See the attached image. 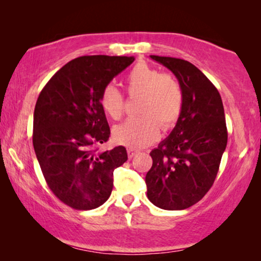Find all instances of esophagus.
<instances>
[{"label":"esophagus","mask_w":261,"mask_h":261,"mask_svg":"<svg viewBox=\"0 0 261 261\" xmlns=\"http://www.w3.org/2000/svg\"><path fill=\"white\" fill-rule=\"evenodd\" d=\"M127 153H128V158L132 159V158H133V156L137 155L138 151H137V149H134V148H128L127 149Z\"/></svg>","instance_id":"esophagus-1"}]
</instances>
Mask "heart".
I'll return each instance as SVG.
<instances>
[{"instance_id":"obj_1","label":"heart","mask_w":261,"mask_h":261,"mask_svg":"<svg viewBox=\"0 0 261 261\" xmlns=\"http://www.w3.org/2000/svg\"><path fill=\"white\" fill-rule=\"evenodd\" d=\"M127 94L138 97V114L114 128L116 142L130 148H141L158 140L160 124L165 129L173 127L181 115L184 91L172 73L160 72L145 63L137 64L124 77ZM102 109L114 120L124 112V96L113 84H107L99 95Z\"/></svg>"}]
</instances>
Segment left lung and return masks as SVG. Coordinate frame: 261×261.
Returning a JSON list of instances; mask_svg holds the SVG:
<instances>
[{
	"label": "left lung",
	"instance_id": "obj_1",
	"mask_svg": "<svg viewBox=\"0 0 261 261\" xmlns=\"http://www.w3.org/2000/svg\"><path fill=\"white\" fill-rule=\"evenodd\" d=\"M172 71L184 91V107L169 138L149 153L147 197L165 210H183L204 197L219 172L228 133L220 92L184 59L151 56Z\"/></svg>",
	"mask_w": 261,
	"mask_h": 261
}]
</instances>
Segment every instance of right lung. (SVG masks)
Here are the masks:
<instances>
[{
	"mask_svg": "<svg viewBox=\"0 0 261 261\" xmlns=\"http://www.w3.org/2000/svg\"><path fill=\"white\" fill-rule=\"evenodd\" d=\"M134 57L84 56L53 74L34 109L33 146L51 191L76 210L98 208L113 190L114 170L128 159L123 146L98 152L110 128L102 89Z\"/></svg>",
	"mask_w": 261,
	"mask_h": 261,
	"instance_id": "1",
	"label": "right lung"
}]
</instances>
